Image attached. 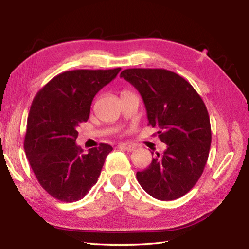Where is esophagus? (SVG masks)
<instances>
[{"instance_id": "34e87169", "label": "esophagus", "mask_w": 249, "mask_h": 249, "mask_svg": "<svg viewBox=\"0 0 249 249\" xmlns=\"http://www.w3.org/2000/svg\"><path fill=\"white\" fill-rule=\"evenodd\" d=\"M119 146L121 147V149H123V150L127 151V152H133V151L136 150V146L135 145L128 144V143H121Z\"/></svg>"}]
</instances>
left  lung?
<instances>
[{"label":"left lung","mask_w":249,"mask_h":249,"mask_svg":"<svg viewBox=\"0 0 249 249\" xmlns=\"http://www.w3.org/2000/svg\"><path fill=\"white\" fill-rule=\"evenodd\" d=\"M121 77L140 93L149 125L167 144L137 179L155 199L182 197L198 182L209 157L212 134L202 98L184 78L161 68H129Z\"/></svg>","instance_id":"8db88e82"}]
</instances>
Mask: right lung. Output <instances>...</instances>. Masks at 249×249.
Listing matches in <instances>:
<instances>
[{
	"label": "right lung",
	"instance_id": "obj_1",
	"mask_svg": "<svg viewBox=\"0 0 249 249\" xmlns=\"http://www.w3.org/2000/svg\"><path fill=\"white\" fill-rule=\"evenodd\" d=\"M121 68L62 72L37 93L28 116L24 150L47 193L63 202L81 200L96 184L112 146L100 143L84 153L78 126L87 122L93 98Z\"/></svg>",
	"mask_w": 249,
	"mask_h": 249
}]
</instances>
